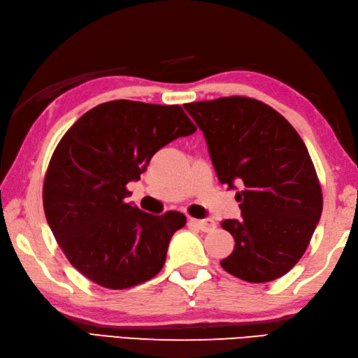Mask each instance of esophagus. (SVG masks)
<instances>
[{"mask_svg": "<svg viewBox=\"0 0 358 358\" xmlns=\"http://www.w3.org/2000/svg\"><path fill=\"white\" fill-rule=\"evenodd\" d=\"M189 222L202 231H211L216 229V222L213 220H196V217H189Z\"/></svg>", "mask_w": 358, "mask_h": 358, "instance_id": "obj_1", "label": "esophagus"}]
</instances>
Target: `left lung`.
Wrapping results in <instances>:
<instances>
[{
  "instance_id": "obj_1",
  "label": "left lung",
  "mask_w": 358,
  "mask_h": 358,
  "mask_svg": "<svg viewBox=\"0 0 358 358\" xmlns=\"http://www.w3.org/2000/svg\"><path fill=\"white\" fill-rule=\"evenodd\" d=\"M184 108L206 136L221 184L241 185L243 220H225L235 249L225 272L249 282L286 275L301 259L323 210L322 185L295 128L257 99L231 96Z\"/></svg>"
}]
</instances>
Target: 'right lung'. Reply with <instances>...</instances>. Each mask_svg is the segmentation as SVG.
<instances>
[{"mask_svg": "<svg viewBox=\"0 0 358 358\" xmlns=\"http://www.w3.org/2000/svg\"><path fill=\"white\" fill-rule=\"evenodd\" d=\"M194 131L179 105L113 100L64 133L49 160L43 207L60 249L87 280L122 290L160 272L187 217L129 206L127 185L141 179L156 151Z\"/></svg>", "mask_w": 358, "mask_h": 358, "instance_id": "obj_1", "label": "right lung"}]
</instances>
